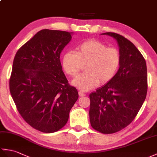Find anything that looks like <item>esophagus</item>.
<instances>
[{
	"instance_id": "1",
	"label": "esophagus",
	"mask_w": 157,
	"mask_h": 157,
	"mask_svg": "<svg viewBox=\"0 0 157 157\" xmlns=\"http://www.w3.org/2000/svg\"><path fill=\"white\" fill-rule=\"evenodd\" d=\"M78 94H79V97H84V96H86V94H85L84 93H83V92H81V91H79V92H78Z\"/></svg>"
}]
</instances>
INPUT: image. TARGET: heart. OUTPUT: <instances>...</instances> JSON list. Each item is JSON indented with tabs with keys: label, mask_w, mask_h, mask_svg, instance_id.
Wrapping results in <instances>:
<instances>
[{
	"label": "heart",
	"mask_w": 157,
	"mask_h": 157,
	"mask_svg": "<svg viewBox=\"0 0 157 157\" xmlns=\"http://www.w3.org/2000/svg\"><path fill=\"white\" fill-rule=\"evenodd\" d=\"M121 56L119 51L95 39L81 43L76 52H67L62 57V66L68 75L75 76L85 65L86 72L73 79L72 85L87 92L95 88L100 82H110L117 73Z\"/></svg>",
	"instance_id": "obj_1"
}]
</instances>
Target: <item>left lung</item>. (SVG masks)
Masks as SVG:
<instances>
[{
  "label": "left lung",
  "instance_id": "obj_1",
  "mask_svg": "<svg viewBox=\"0 0 157 157\" xmlns=\"http://www.w3.org/2000/svg\"><path fill=\"white\" fill-rule=\"evenodd\" d=\"M101 35L114 38L121 56L113 79L90 94V121L94 129L112 134L133 121L147 93V69L143 55L132 42L115 33Z\"/></svg>",
  "mask_w": 157,
  "mask_h": 157
}]
</instances>
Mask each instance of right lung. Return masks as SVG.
<instances>
[{
	"label": "right lung",
	"instance_id": "right-lung-1",
	"mask_svg": "<svg viewBox=\"0 0 157 157\" xmlns=\"http://www.w3.org/2000/svg\"><path fill=\"white\" fill-rule=\"evenodd\" d=\"M73 32L43 29L18 50L9 81L10 92L18 111L29 125L45 133L66 124L78 99L69 85L60 54Z\"/></svg>",
	"mask_w": 157,
	"mask_h": 157
}]
</instances>
